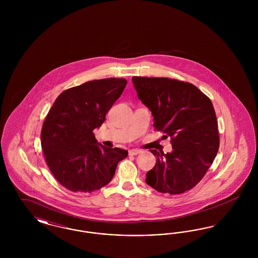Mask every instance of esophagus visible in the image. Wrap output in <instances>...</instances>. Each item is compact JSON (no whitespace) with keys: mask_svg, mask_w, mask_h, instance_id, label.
<instances>
[{"mask_svg":"<svg viewBox=\"0 0 258 258\" xmlns=\"http://www.w3.org/2000/svg\"><path fill=\"white\" fill-rule=\"evenodd\" d=\"M141 153H142V151H141V150H139V149H132V150H130V151H128L130 156H136V155L141 154Z\"/></svg>","mask_w":258,"mask_h":258,"instance_id":"esophagus-1","label":"esophagus"}]
</instances>
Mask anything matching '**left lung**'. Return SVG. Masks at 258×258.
Wrapping results in <instances>:
<instances>
[{
	"label": "left lung",
	"instance_id": "obj_1",
	"mask_svg": "<svg viewBox=\"0 0 258 258\" xmlns=\"http://www.w3.org/2000/svg\"><path fill=\"white\" fill-rule=\"evenodd\" d=\"M133 83L153 114L156 131L170 137L173 148L166 154L151 150L157 161L146 174V183L162 194L191 189L204 177L220 147L211 99L195 85L171 78L134 76Z\"/></svg>",
	"mask_w": 258,
	"mask_h": 258
}]
</instances>
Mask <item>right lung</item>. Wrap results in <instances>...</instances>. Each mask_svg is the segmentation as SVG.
Instances as JSON below:
<instances>
[{
    "label": "right lung",
    "instance_id": "right-lung-1",
    "mask_svg": "<svg viewBox=\"0 0 258 258\" xmlns=\"http://www.w3.org/2000/svg\"><path fill=\"white\" fill-rule=\"evenodd\" d=\"M126 83L124 78L88 81L56 98L42 124L41 148L50 171L66 188L98 190L110 182L118 162L126 158L127 151L99 144L93 133Z\"/></svg>",
    "mask_w": 258,
    "mask_h": 258
}]
</instances>
